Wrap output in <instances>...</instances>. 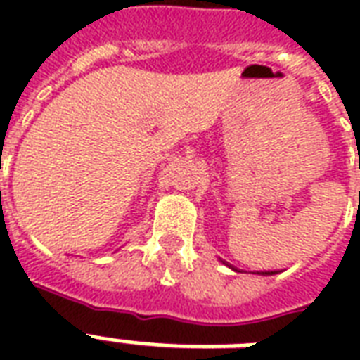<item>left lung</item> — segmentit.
<instances>
[{"label":"left lung","mask_w":360,"mask_h":360,"mask_svg":"<svg viewBox=\"0 0 360 360\" xmlns=\"http://www.w3.org/2000/svg\"><path fill=\"white\" fill-rule=\"evenodd\" d=\"M271 273H274V271H271ZM271 273H269V271H265V273H263V274H271Z\"/></svg>","instance_id":"obj_1"}]
</instances>
